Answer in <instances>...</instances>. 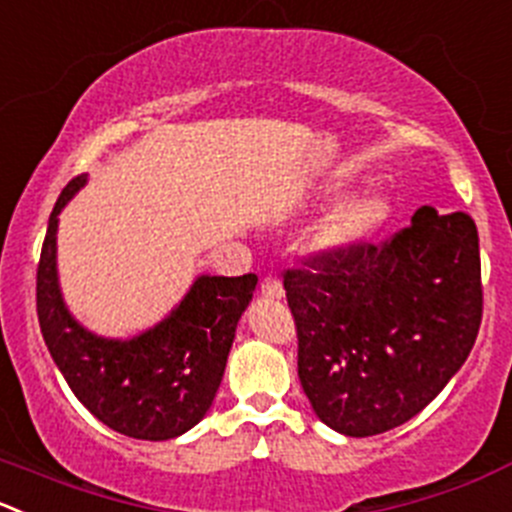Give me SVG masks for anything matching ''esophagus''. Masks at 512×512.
I'll use <instances>...</instances> for the list:
<instances>
[{"label":"esophagus","mask_w":512,"mask_h":512,"mask_svg":"<svg viewBox=\"0 0 512 512\" xmlns=\"http://www.w3.org/2000/svg\"><path fill=\"white\" fill-rule=\"evenodd\" d=\"M260 292L262 297H270V300H282L285 297V290H282V282L277 280V277H265L260 285Z\"/></svg>","instance_id":"obj_1"}]
</instances>
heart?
<instances>
[{
	"label": "heart",
	"instance_id": "b5f03b06",
	"mask_svg": "<svg viewBox=\"0 0 512 512\" xmlns=\"http://www.w3.org/2000/svg\"><path fill=\"white\" fill-rule=\"evenodd\" d=\"M390 217V200L382 192L340 202L312 232V250L322 257H345L365 245Z\"/></svg>",
	"mask_w": 512,
	"mask_h": 512
}]
</instances>
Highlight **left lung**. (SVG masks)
I'll list each match as a JSON object with an SVG mask.
<instances>
[{
  "label": "left lung",
  "mask_w": 512,
  "mask_h": 512,
  "mask_svg": "<svg viewBox=\"0 0 512 512\" xmlns=\"http://www.w3.org/2000/svg\"><path fill=\"white\" fill-rule=\"evenodd\" d=\"M287 270L297 375L327 428L350 438L408 423L463 367L483 317L478 227L420 207L382 247Z\"/></svg>",
  "instance_id": "8db88e82"
}]
</instances>
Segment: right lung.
Segmentation results:
<instances>
[{
	"label": "right lung",
	"instance_id": "obj_1",
	"mask_svg": "<svg viewBox=\"0 0 512 512\" xmlns=\"http://www.w3.org/2000/svg\"><path fill=\"white\" fill-rule=\"evenodd\" d=\"M84 185L87 175L74 177L49 215L37 270L42 337L54 365L94 418L127 438L172 440L210 410L257 275H197L170 315L132 337L87 330L69 312L57 272L59 212Z\"/></svg>",
	"mask_w": 512,
	"mask_h": 512
}]
</instances>
